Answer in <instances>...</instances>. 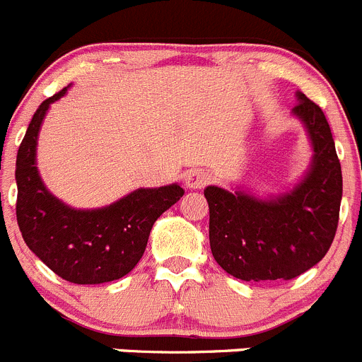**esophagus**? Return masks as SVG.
<instances>
[{
  "label": "esophagus",
  "instance_id": "esophagus-1",
  "mask_svg": "<svg viewBox=\"0 0 362 362\" xmlns=\"http://www.w3.org/2000/svg\"><path fill=\"white\" fill-rule=\"evenodd\" d=\"M185 183L192 190H199V188L206 187L210 183V174L204 170H190L187 174V177H185Z\"/></svg>",
  "mask_w": 362,
  "mask_h": 362
}]
</instances>
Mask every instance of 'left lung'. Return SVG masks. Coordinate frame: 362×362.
<instances>
[{"mask_svg":"<svg viewBox=\"0 0 362 362\" xmlns=\"http://www.w3.org/2000/svg\"><path fill=\"white\" fill-rule=\"evenodd\" d=\"M293 112L305 124L314 156L289 194L257 199L208 187L210 247L231 276L244 281L293 280L330 250L339 222L343 175L332 132L320 105L298 93Z\"/></svg>","mask_w":362,"mask_h":362,"instance_id":"1","label":"left lung"}]
</instances>
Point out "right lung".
<instances>
[{
    "label": "right lung",
    "instance_id": "1",
    "mask_svg": "<svg viewBox=\"0 0 362 362\" xmlns=\"http://www.w3.org/2000/svg\"><path fill=\"white\" fill-rule=\"evenodd\" d=\"M66 88L46 98L30 122L16 159L19 231L26 246L49 269L78 285L118 280L144 257L154 222L183 197L179 185L138 188L98 210H75L46 190L35 167V147L49 104Z\"/></svg>",
    "mask_w": 362,
    "mask_h": 362
}]
</instances>
